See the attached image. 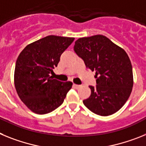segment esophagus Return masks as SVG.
I'll list each match as a JSON object with an SVG mask.
<instances>
[{
	"label": "esophagus",
	"mask_w": 146,
	"mask_h": 146,
	"mask_svg": "<svg viewBox=\"0 0 146 146\" xmlns=\"http://www.w3.org/2000/svg\"><path fill=\"white\" fill-rule=\"evenodd\" d=\"M73 87H74L76 89H78V88H80L81 85H78V84H73Z\"/></svg>",
	"instance_id": "obj_1"
}]
</instances>
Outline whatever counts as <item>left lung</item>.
Instances as JSON below:
<instances>
[{
	"instance_id": "1",
	"label": "left lung",
	"mask_w": 146,
	"mask_h": 146,
	"mask_svg": "<svg viewBox=\"0 0 146 146\" xmlns=\"http://www.w3.org/2000/svg\"><path fill=\"white\" fill-rule=\"evenodd\" d=\"M74 51L86 67L96 71V87L90 86V96L84 100L89 110L101 116L118 111L129 99L133 87L132 66L120 47L103 35L79 38Z\"/></svg>"
}]
</instances>
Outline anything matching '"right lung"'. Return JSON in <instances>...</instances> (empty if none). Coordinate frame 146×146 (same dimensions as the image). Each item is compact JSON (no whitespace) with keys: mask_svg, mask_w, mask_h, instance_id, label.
<instances>
[{"mask_svg":"<svg viewBox=\"0 0 146 146\" xmlns=\"http://www.w3.org/2000/svg\"><path fill=\"white\" fill-rule=\"evenodd\" d=\"M73 37L50 35L28 45L16 61L15 86L19 98L33 112L49 113L63 103L73 83L50 76Z\"/></svg>","mask_w":146,"mask_h":146,"instance_id":"1","label":"right lung"}]
</instances>
